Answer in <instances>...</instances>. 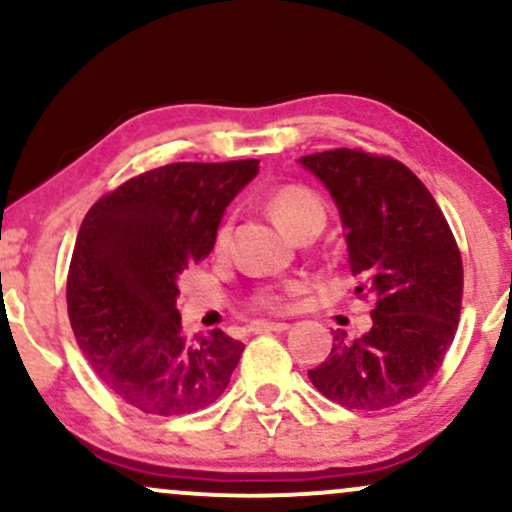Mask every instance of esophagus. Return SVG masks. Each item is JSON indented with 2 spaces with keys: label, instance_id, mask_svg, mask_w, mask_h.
I'll return each mask as SVG.
<instances>
[{
  "label": "esophagus",
  "instance_id": "obj_1",
  "mask_svg": "<svg viewBox=\"0 0 512 512\" xmlns=\"http://www.w3.org/2000/svg\"><path fill=\"white\" fill-rule=\"evenodd\" d=\"M289 330V322H267V320H257L250 325V332H284Z\"/></svg>",
  "mask_w": 512,
  "mask_h": 512
}]
</instances>
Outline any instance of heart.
Masks as SVG:
<instances>
[{
	"mask_svg": "<svg viewBox=\"0 0 512 512\" xmlns=\"http://www.w3.org/2000/svg\"><path fill=\"white\" fill-rule=\"evenodd\" d=\"M269 211L284 231L291 236H303L305 231H322L327 211L322 199L303 185H284L269 195ZM231 238V226L223 223L216 231V248L223 250ZM298 291V284H289L279 291H262L255 296V305L264 310H281L291 303V296Z\"/></svg>",
	"mask_w": 512,
	"mask_h": 512,
	"instance_id": "b5f03b06",
	"label": "heart"
}]
</instances>
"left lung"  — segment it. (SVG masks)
<instances>
[{"label":"left lung","instance_id":"obj_1","mask_svg":"<svg viewBox=\"0 0 512 512\" xmlns=\"http://www.w3.org/2000/svg\"><path fill=\"white\" fill-rule=\"evenodd\" d=\"M337 202L349 267L375 296L370 330L334 334L330 356L308 370L346 409H387L436 378L462 310V257L443 211L404 163L361 149L303 156Z\"/></svg>","mask_w":512,"mask_h":512}]
</instances>
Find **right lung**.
I'll use <instances>...</instances> for the list:
<instances>
[{
  "instance_id": "add662e5",
  "label": "right lung",
  "mask_w": 512,
  "mask_h": 512,
  "mask_svg": "<svg viewBox=\"0 0 512 512\" xmlns=\"http://www.w3.org/2000/svg\"><path fill=\"white\" fill-rule=\"evenodd\" d=\"M257 161L170 163L122 182L88 209L67 274L76 344L117 397L154 416L209 407L245 344L182 332L178 276L202 262Z\"/></svg>"
}]
</instances>
